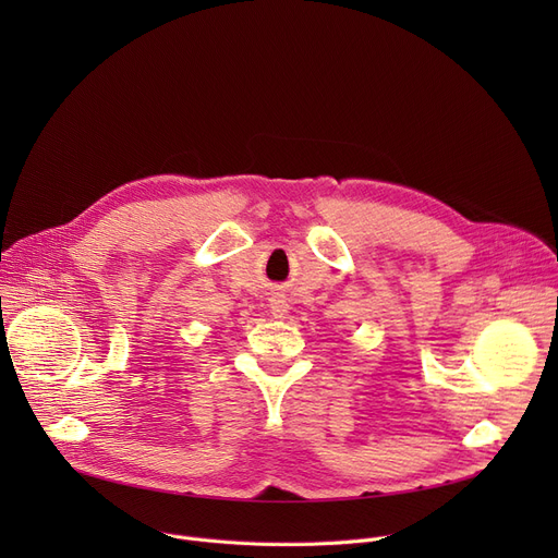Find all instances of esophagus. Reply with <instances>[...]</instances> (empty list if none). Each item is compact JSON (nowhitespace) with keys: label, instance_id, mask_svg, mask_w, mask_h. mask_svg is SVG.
<instances>
[{"label":"esophagus","instance_id":"34e87169","mask_svg":"<svg viewBox=\"0 0 558 558\" xmlns=\"http://www.w3.org/2000/svg\"><path fill=\"white\" fill-rule=\"evenodd\" d=\"M284 312H287V310H284V305H280V303H274V305H271V314H274L276 318H282Z\"/></svg>","mask_w":558,"mask_h":558}]
</instances>
